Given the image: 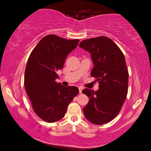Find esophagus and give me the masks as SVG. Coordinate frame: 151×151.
Instances as JSON below:
<instances>
[{
	"mask_svg": "<svg viewBox=\"0 0 151 151\" xmlns=\"http://www.w3.org/2000/svg\"><path fill=\"white\" fill-rule=\"evenodd\" d=\"M79 93H81V91H82V87H79Z\"/></svg>",
	"mask_w": 151,
	"mask_h": 151,
	"instance_id": "1",
	"label": "esophagus"
}]
</instances>
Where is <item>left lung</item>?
Wrapping results in <instances>:
<instances>
[{"label":"left lung","instance_id":"left-lung-1","mask_svg":"<svg viewBox=\"0 0 151 151\" xmlns=\"http://www.w3.org/2000/svg\"><path fill=\"white\" fill-rule=\"evenodd\" d=\"M79 47L91 54L94 65L91 76L99 84L96 91L82 90L89 98L83 111L90 122L102 125L116 116L126 99L129 72L125 58L115 42L104 36L84 40Z\"/></svg>","mask_w":151,"mask_h":151}]
</instances>
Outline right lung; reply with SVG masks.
<instances>
[{
  "label": "right lung",
  "mask_w": 151,
  "mask_h": 151,
  "mask_svg": "<svg viewBox=\"0 0 151 151\" xmlns=\"http://www.w3.org/2000/svg\"><path fill=\"white\" fill-rule=\"evenodd\" d=\"M79 40H66L55 35L41 39L31 52L25 71L24 85L35 113L47 123L60 121L67 106L79 93L76 86L57 83L67 55Z\"/></svg>",
  "instance_id": "right-lung-1"
}]
</instances>
